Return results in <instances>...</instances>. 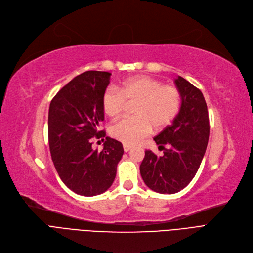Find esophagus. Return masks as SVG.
<instances>
[{"label":"esophagus","mask_w":253,"mask_h":253,"mask_svg":"<svg viewBox=\"0 0 253 253\" xmlns=\"http://www.w3.org/2000/svg\"><path fill=\"white\" fill-rule=\"evenodd\" d=\"M131 147H133V146H130V145H127V144H124V150H125L126 152L129 151V150L131 149Z\"/></svg>","instance_id":"esophagus-1"}]
</instances>
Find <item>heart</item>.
Instances as JSON below:
<instances>
[{
    "label": "heart",
    "instance_id": "obj_1",
    "mask_svg": "<svg viewBox=\"0 0 253 253\" xmlns=\"http://www.w3.org/2000/svg\"><path fill=\"white\" fill-rule=\"evenodd\" d=\"M102 109L110 119H117L126 103H135V117L125 118L111 126L110 133L116 140L134 145L148 136L152 126L163 129L170 126L181 108V93L172 85L146 75L126 78L116 89L107 88L102 95Z\"/></svg>",
    "mask_w": 253,
    "mask_h": 253
}]
</instances>
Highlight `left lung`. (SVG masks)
<instances>
[{
	"label": "left lung",
	"mask_w": 253,
	"mask_h": 253,
	"mask_svg": "<svg viewBox=\"0 0 253 253\" xmlns=\"http://www.w3.org/2000/svg\"><path fill=\"white\" fill-rule=\"evenodd\" d=\"M175 84L181 93V108L172 125L153 138L164 155L146 150L140 166L144 182L160 194H176L189 184L206 152L210 133L202 91L181 76L175 79Z\"/></svg>",
	"instance_id": "obj_1"
}]
</instances>
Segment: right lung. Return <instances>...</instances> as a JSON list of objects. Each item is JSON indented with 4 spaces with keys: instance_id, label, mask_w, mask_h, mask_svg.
I'll use <instances>...</instances> for the list:
<instances>
[{
    "instance_id": "obj_1",
    "label": "right lung",
    "mask_w": 253,
    "mask_h": 253,
    "mask_svg": "<svg viewBox=\"0 0 253 253\" xmlns=\"http://www.w3.org/2000/svg\"><path fill=\"white\" fill-rule=\"evenodd\" d=\"M111 73L87 71L72 79L52 99L48 112V141L55 170L75 194L92 197L109 188L124 154L123 144L106 137L102 151L91 138H104L102 95ZM104 140V139H103Z\"/></svg>"
}]
</instances>
